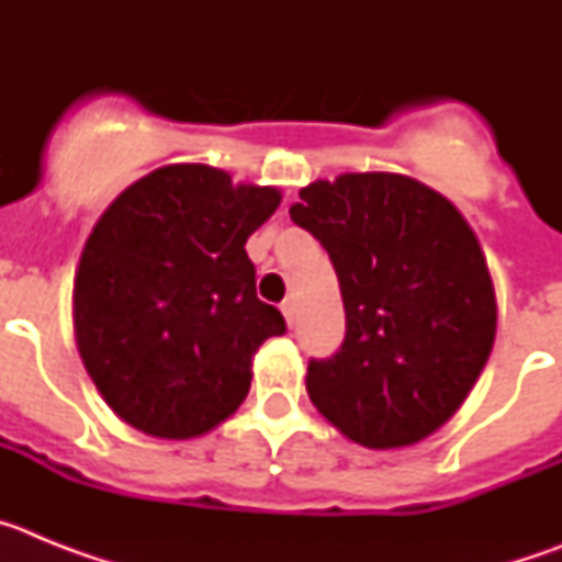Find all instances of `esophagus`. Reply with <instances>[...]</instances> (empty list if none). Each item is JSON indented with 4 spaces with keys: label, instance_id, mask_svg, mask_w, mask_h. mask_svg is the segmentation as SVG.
I'll use <instances>...</instances> for the list:
<instances>
[{
    "label": "esophagus",
    "instance_id": "34e87169",
    "mask_svg": "<svg viewBox=\"0 0 562 562\" xmlns=\"http://www.w3.org/2000/svg\"><path fill=\"white\" fill-rule=\"evenodd\" d=\"M281 312H284L286 324L295 326V321H297V306H295V301H292V297H286L284 304H281Z\"/></svg>",
    "mask_w": 562,
    "mask_h": 562
}]
</instances>
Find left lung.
I'll list each match as a JSON object with an SVG mask.
<instances>
[{
  "mask_svg": "<svg viewBox=\"0 0 562 562\" xmlns=\"http://www.w3.org/2000/svg\"><path fill=\"white\" fill-rule=\"evenodd\" d=\"M297 227L340 281L346 337L310 360L315 408L371 450L441 428L495 340V292L479 238L441 193L402 173H340L301 188Z\"/></svg>",
  "mask_w": 562,
  "mask_h": 562,
  "instance_id": "1",
  "label": "left lung"
}]
</instances>
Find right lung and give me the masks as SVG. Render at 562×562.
<instances>
[{
  "label": "right lung",
  "mask_w": 562,
  "mask_h": 562,
  "mask_svg": "<svg viewBox=\"0 0 562 562\" xmlns=\"http://www.w3.org/2000/svg\"><path fill=\"white\" fill-rule=\"evenodd\" d=\"M281 202L220 168L151 171L106 207L76 272V337L109 408L160 439L216 428L284 315L258 301L245 245Z\"/></svg>",
  "instance_id": "obj_1"
}]
</instances>
